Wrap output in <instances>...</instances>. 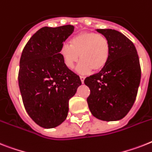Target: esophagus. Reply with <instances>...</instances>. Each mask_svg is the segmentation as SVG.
<instances>
[{"label":"esophagus","instance_id":"esophagus-1","mask_svg":"<svg viewBox=\"0 0 152 152\" xmlns=\"http://www.w3.org/2000/svg\"><path fill=\"white\" fill-rule=\"evenodd\" d=\"M80 80H81V82H82V83H84V80H85L84 76H80Z\"/></svg>","mask_w":152,"mask_h":152}]
</instances>
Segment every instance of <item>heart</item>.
Wrapping results in <instances>:
<instances>
[{"instance_id":"1","label":"heart","mask_w":152,"mask_h":152,"mask_svg":"<svg viewBox=\"0 0 152 152\" xmlns=\"http://www.w3.org/2000/svg\"><path fill=\"white\" fill-rule=\"evenodd\" d=\"M65 65L72 69L80 58L76 70L85 74L100 72L108 64L110 57V43L104 36L94 32H82L72 38L70 45L64 44L60 48Z\"/></svg>"}]
</instances>
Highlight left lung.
I'll list each match as a JSON object with an SVG mask.
<instances>
[{"label": "left lung", "instance_id": "left-lung-1", "mask_svg": "<svg viewBox=\"0 0 152 152\" xmlns=\"http://www.w3.org/2000/svg\"><path fill=\"white\" fill-rule=\"evenodd\" d=\"M110 43L108 64L98 73L87 77L90 111L103 121H117L127 115L136 100L140 82L139 57L134 44L120 32L97 29Z\"/></svg>", "mask_w": 152, "mask_h": 152}]
</instances>
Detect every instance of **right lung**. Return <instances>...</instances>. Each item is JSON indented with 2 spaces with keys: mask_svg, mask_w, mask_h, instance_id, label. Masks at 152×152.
Wrapping results in <instances>:
<instances>
[{
  "mask_svg": "<svg viewBox=\"0 0 152 152\" xmlns=\"http://www.w3.org/2000/svg\"><path fill=\"white\" fill-rule=\"evenodd\" d=\"M74 26L43 27L32 36L21 55L18 86L23 104L41 127H56L65 120L69 101L80 87V76L65 65L60 55Z\"/></svg>",
  "mask_w": 152,
  "mask_h": 152,
  "instance_id": "right-lung-1",
  "label": "right lung"
}]
</instances>
